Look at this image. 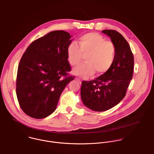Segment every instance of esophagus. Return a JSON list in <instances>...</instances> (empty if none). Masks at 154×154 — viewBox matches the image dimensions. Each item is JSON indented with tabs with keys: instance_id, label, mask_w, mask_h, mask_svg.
<instances>
[{
	"instance_id": "1",
	"label": "esophagus",
	"mask_w": 154,
	"mask_h": 154,
	"mask_svg": "<svg viewBox=\"0 0 154 154\" xmlns=\"http://www.w3.org/2000/svg\"><path fill=\"white\" fill-rule=\"evenodd\" d=\"M76 79L79 81V82L80 83H82V81H81V80H80V77H76Z\"/></svg>"
}]
</instances>
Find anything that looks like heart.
<instances>
[{
	"instance_id": "b5f03b06",
	"label": "heart",
	"mask_w": 154,
	"mask_h": 154,
	"mask_svg": "<svg viewBox=\"0 0 154 154\" xmlns=\"http://www.w3.org/2000/svg\"><path fill=\"white\" fill-rule=\"evenodd\" d=\"M78 45L71 42L67 47V57L72 66L78 65L82 56L86 55V63L74 69V72L82 77H87L94 73L103 74L112 66L116 54L114 44L97 33H88L81 36L77 41Z\"/></svg>"
}]
</instances>
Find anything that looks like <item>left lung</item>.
<instances>
[{"label": "left lung", "instance_id": "left-lung-1", "mask_svg": "<svg viewBox=\"0 0 154 154\" xmlns=\"http://www.w3.org/2000/svg\"><path fill=\"white\" fill-rule=\"evenodd\" d=\"M103 33L110 37L116 48L111 68L91 81H83L81 98L83 104L96 112H103L119 104L125 97L133 78L134 56L128 42L118 32L106 29Z\"/></svg>", "mask_w": 154, "mask_h": 154}]
</instances>
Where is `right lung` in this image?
I'll list each match as a JSON object with an SVG mask.
<instances>
[{
	"label": "right lung",
	"instance_id": "1",
	"mask_svg": "<svg viewBox=\"0 0 154 154\" xmlns=\"http://www.w3.org/2000/svg\"><path fill=\"white\" fill-rule=\"evenodd\" d=\"M71 36L54 30L33 41L18 65L16 94L22 110L35 119H42L56 110L60 96L74 76L68 75L71 66L67 47Z\"/></svg>",
	"mask_w": 154,
	"mask_h": 154
}]
</instances>
